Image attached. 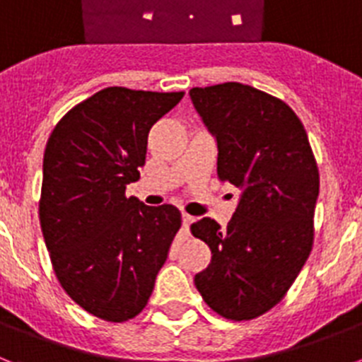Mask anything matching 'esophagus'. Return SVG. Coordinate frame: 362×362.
Wrapping results in <instances>:
<instances>
[{
    "instance_id": "34e87169",
    "label": "esophagus",
    "mask_w": 362,
    "mask_h": 362,
    "mask_svg": "<svg viewBox=\"0 0 362 362\" xmlns=\"http://www.w3.org/2000/svg\"><path fill=\"white\" fill-rule=\"evenodd\" d=\"M193 221H195V217H191V215H187V214H182V224H184V232L189 233V226H191V223H193Z\"/></svg>"
}]
</instances>
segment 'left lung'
I'll list each match as a JSON object with an SVG mask.
<instances>
[{
	"label": "left lung",
	"instance_id": "obj_1",
	"mask_svg": "<svg viewBox=\"0 0 362 362\" xmlns=\"http://www.w3.org/2000/svg\"><path fill=\"white\" fill-rule=\"evenodd\" d=\"M189 95L217 139L218 180L243 191L226 228L209 217L191 224L211 250L195 285L217 315L252 320L284 298L311 254L317 160L302 121L278 97L241 83Z\"/></svg>",
	"mask_w": 362,
	"mask_h": 362
}]
</instances>
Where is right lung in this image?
I'll list each match as a JSON object with an SVG mask.
<instances>
[{
    "mask_svg": "<svg viewBox=\"0 0 362 362\" xmlns=\"http://www.w3.org/2000/svg\"><path fill=\"white\" fill-rule=\"evenodd\" d=\"M182 97L105 88L73 106L45 145L38 202L45 247L66 294L101 320L144 311L180 230L175 206L151 208L124 189L139 178L151 127Z\"/></svg>",
    "mask_w": 362,
    "mask_h": 362,
    "instance_id": "1",
    "label": "right lung"
}]
</instances>
